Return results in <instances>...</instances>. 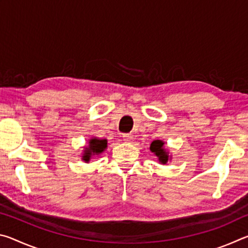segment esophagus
<instances>
[{
  "mask_svg": "<svg viewBox=\"0 0 248 248\" xmlns=\"http://www.w3.org/2000/svg\"><path fill=\"white\" fill-rule=\"evenodd\" d=\"M123 139H124V142H132L133 138H132L131 134H129V133H124V136H123Z\"/></svg>",
  "mask_w": 248,
  "mask_h": 248,
  "instance_id": "esophagus-1",
  "label": "esophagus"
}]
</instances>
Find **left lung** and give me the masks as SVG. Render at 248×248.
Masks as SVG:
<instances>
[{
    "label": "left lung",
    "instance_id": "left-lung-1",
    "mask_svg": "<svg viewBox=\"0 0 248 248\" xmlns=\"http://www.w3.org/2000/svg\"><path fill=\"white\" fill-rule=\"evenodd\" d=\"M150 150L156 155L158 158V162L162 163V164H166L169 162L170 156L169 152L164 149V142L161 140H154L152 143H151Z\"/></svg>",
    "mask_w": 248,
    "mask_h": 248
}]
</instances>
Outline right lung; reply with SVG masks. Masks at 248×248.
Returning a JSON list of instances; mask_svg holds the SVG:
<instances>
[{
	"label": "right lung",
	"instance_id": "obj_1",
	"mask_svg": "<svg viewBox=\"0 0 248 248\" xmlns=\"http://www.w3.org/2000/svg\"><path fill=\"white\" fill-rule=\"evenodd\" d=\"M107 148V140L106 139H97V138H93L89 142V146H86L83 151L82 159L84 162H89L93 155H98L103 153L105 149Z\"/></svg>",
	"mask_w": 248,
	"mask_h": 248
}]
</instances>
